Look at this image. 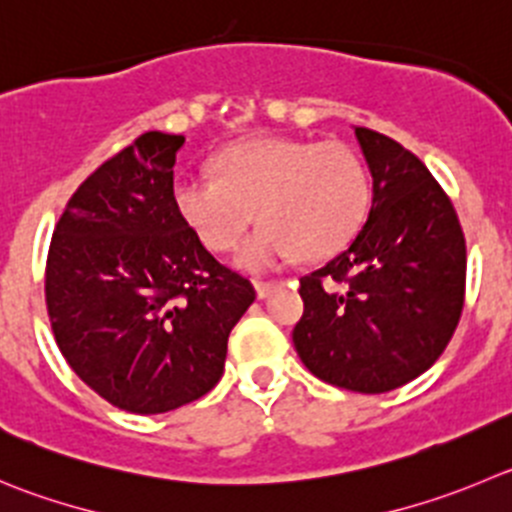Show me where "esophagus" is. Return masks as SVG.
<instances>
[{
    "label": "esophagus",
    "mask_w": 512,
    "mask_h": 512,
    "mask_svg": "<svg viewBox=\"0 0 512 512\" xmlns=\"http://www.w3.org/2000/svg\"><path fill=\"white\" fill-rule=\"evenodd\" d=\"M276 286H279V281H261V279L253 281V289H256L259 299H266V296H269Z\"/></svg>",
    "instance_id": "1"
}]
</instances>
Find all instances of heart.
<instances>
[{"mask_svg": "<svg viewBox=\"0 0 512 512\" xmlns=\"http://www.w3.org/2000/svg\"><path fill=\"white\" fill-rule=\"evenodd\" d=\"M216 178L186 175L173 186L180 218L211 251L241 243L253 211L261 223L243 246V269H271L299 253L324 259L349 243L369 206L362 158L339 140L248 138L213 158Z\"/></svg>", "mask_w": 512, "mask_h": 512, "instance_id": "obj_1", "label": "heart"}]
</instances>
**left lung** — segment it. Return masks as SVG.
I'll return each instance as SVG.
<instances>
[{"mask_svg": "<svg viewBox=\"0 0 512 512\" xmlns=\"http://www.w3.org/2000/svg\"><path fill=\"white\" fill-rule=\"evenodd\" d=\"M372 173L369 218L347 251L299 279L294 347L314 377L362 394L412 382L437 362L465 304V236L415 153L354 128Z\"/></svg>", "mask_w": 512, "mask_h": 512, "instance_id": "obj_1", "label": "left lung"}]
</instances>
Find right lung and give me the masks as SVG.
<instances>
[{
	"label": "right lung",
	"mask_w": 512,
	"mask_h": 512,
	"mask_svg": "<svg viewBox=\"0 0 512 512\" xmlns=\"http://www.w3.org/2000/svg\"><path fill=\"white\" fill-rule=\"evenodd\" d=\"M183 135L150 130L72 193L52 233L45 301L77 377L113 407L160 415L223 374L228 334L253 304L173 203Z\"/></svg>",
	"instance_id": "right-lung-1"
}]
</instances>
